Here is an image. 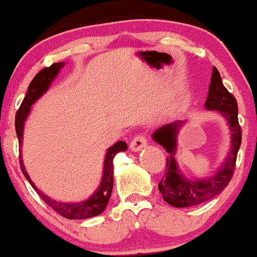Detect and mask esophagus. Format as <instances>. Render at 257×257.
Wrapping results in <instances>:
<instances>
[{"label": "esophagus", "instance_id": "1", "mask_svg": "<svg viewBox=\"0 0 257 257\" xmlns=\"http://www.w3.org/2000/svg\"><path fill=\"white\" fill-rule=\"evenodd\" d=\"M147 138L144 137V136H142V135H138V136H136V137L132 139V142H131V144H130V149H131L132 151H141L142 149L143 148H145L147 147Z\"/></svg>", "mask_w": 257, "mask_h": 257}]
</instances>
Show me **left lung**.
Wrapping results in <instances>:
<instances>
[{"instance_id": "left-lung-1", "label": "left lung", "mask_w": 257, "mask_h": 257, "mask_svg": "<svg viewBox=\"0 0 257 257\" xmlns=\"http://www.w3.org/2000/svg\"><path fill=\"white\" fill-rule=\"evenodd\" d=\"M207 110H217L226 120L231 132V148L229 154L218 168L216 174L206 177L187 179L177 166L175 154L177 149V136L185 121L177 120L158 127L153 134V139L162 145L168 153L166 176L158 183V189L164 201L174 207H192L210 200L223 192L229 185L235 170L237 153H238L242 132L238 123V108L233 95L224 87L219 71L216 66L212 69L211 83L205 101Z\"/></svg>"}]
</instances>
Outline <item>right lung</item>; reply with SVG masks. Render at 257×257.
I'll list each match as a JSON object with an SVG mask.
<instances>
[{
    "label": "right lung",
    "instance_id": "add662e5",
    "mask_svg": "<svg viewBox=\"0 0 257 257\" xmlns=\"http://www.w3.org/2000/svg\"><path fill=\"white\" fill-rule=\"evenodd\" d=\"M64 65L65 63L62 62L55 63V64L49 66V68H44L43 70L38 72L36 77L32 80L30 85H28L26 96H25L24 101H22L17 115H15V131H17L19 145H20V167L22 174H24L25 177L28 180V182L31 183V186L36 189L40 198L43 199L53 211H56L57 213L61 214L62 217L68 218V219H87V218L96 217L102 213L104 208H106L107 204H108L113 189V160L114 157H115V155L120 153V151L127 150V144H126L125 142L119 141L114 145H112V147L107 149L106 156H104L103 161V172L102 177H101L100 186L97 187V189L95 191L94 194H91L87 200L80 202L58 201L50 198L49 195L44 194V193L41 192L31 180L26 168H25L21 155L22 139H24V127L25 122H26V120L28 118V114L31 112V106L49 90L50 85H51L53 80L58 76L59 71H61V69Z\"/></svg>",
    "mask_w": 257,
    "mask_h": 257
}]
</instances>
